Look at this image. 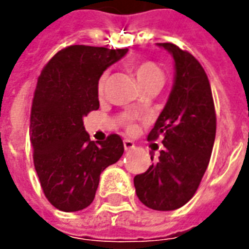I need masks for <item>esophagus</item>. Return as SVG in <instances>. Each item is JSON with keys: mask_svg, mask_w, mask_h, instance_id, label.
I'll list each match as a JSON object with an SVG mask.
<instances>
[{"mask_svg": "<svg viewBox=\"0 0 249 249\" xmlns=\"http://www.w3.org/2000/svg\"><path fill=\"white\" fill-rule=\"evenodd\" d=\"M135 142L130 140H124V149L125 151H130V149H133L135 148Z\"/></svg>", "mask_w": 249, "mask_h": 249, "instance_id": "34e87169", "label": "esophagus"}]
</instances>
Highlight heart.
<instances>
[{
	"instance_id": "heart-1",
	"label": "heart",
	"mask_w": 249,
	"mask_h": 249,
	"mask_svg": "<svg viewBox=\"0 0 249 249\" xmlns=\"http://www.w3.org/2000/svg\"><path fill=\"white\" fill-rule=\"evenodd\" d=\"M130 71L135 73L137 81L140 82L142 88H146L152 84H162L164 82V73L159 66L152 61H133L130 64ZM107 76L104 74L98 82V92H103L104 82ZM129 129H133V125H130Z\"/></svg>"
}]
</instances>
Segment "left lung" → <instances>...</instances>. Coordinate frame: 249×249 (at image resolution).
Here are the masks:
<instances>
[{"label":"left lung","mask_w":249,"mask_h":249,"mask_svg":"<svg viewBox=\"0 0 249 249\" xmlns=\"http://www.w3.org/2000/svg\"><path fill=\"white\" fill-rule=\"evenodd\" d=\"M159 46L175 60V82L148 135L149 141L162 139L160 156L145 172L135 176L133 183L137 197L148 208L173 211L193 197L207 171L216 136V113L200 62L175 44Z\"/></svg>","instance_id":"8db88e82"}]
</instances>
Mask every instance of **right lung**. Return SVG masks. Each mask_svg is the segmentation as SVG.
<instances>
[{"label": "right lung", "mask_w": 249, "mask_h": 249, "mask_svg": "<svg viewBox=\"0 0 249 249\" xmlns=\"http://www.w3.org/2000/svg\"><path fill=\"white\" fill-rule=\"evenodd\" d=\"M126 52L71 45L52 57L38 77L30 112L33 161L46 198L60 211L90 205L101 172L124 153L119 135L90 141L82 119L100 108L98 80Z\"/></svg>", "instance_id": "obj_1"}]
</instances>
